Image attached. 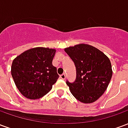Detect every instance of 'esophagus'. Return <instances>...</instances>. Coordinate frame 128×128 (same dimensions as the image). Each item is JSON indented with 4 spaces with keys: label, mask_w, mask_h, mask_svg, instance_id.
I'll return each mask as SVG.
<instances>
[{
    "label": "esophagus",
    "mask_w": 128,
    "mask_h": 128,
    "mask_svg": "<svg viewBox=\"0 0 128 128\" xmlns=\"http://www.w3.org/2000/svg\"><path fill=\"white\" fill-rule=\"evenodd\" d=\"M60 78H61L62 80H65L66 79V75L64 73H63L62 75H60Z\"/></svg>",
    "instance_id": "1"
}]
</instances>
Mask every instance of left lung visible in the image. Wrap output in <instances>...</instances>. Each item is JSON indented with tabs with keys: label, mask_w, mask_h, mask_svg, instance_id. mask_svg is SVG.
Masks as SVG:
<instances>
[{
	"label": "left lung",
	"mask_w": 128,
	"mask_h": 128,
	"mask_svg": "<svg viewBox=\"0 0 128 128\" xmlns=\"http://www.w3.org/2000/svg\"><path fill=\"white\" fill-rule=\"evenodd\" d=\"M65 52L76 67V79L66 82L71 93L84 104L95 102L104 93L112 75L110 60L91 45L80 44L66 48Z\"/></svg>",
	"instance_id": "obj_1"
}]
</instances>
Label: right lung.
<instances>
[{"label":"right lung","instance_id":"obj_1","mask_svg":"<svg viewBox=\"0 0 128 128\" xmlns=\"http://www.w3.org/2000/svg\"><path fill=\"white\" fill-rule=\"evenodd\" d=\"M56 49L36 47L13 60L11 72L18 90L27 99L41 98L50 91L59 78L52 61Z\"/></svg>","mask_w":128,"mask_h":128}]
</instances>
